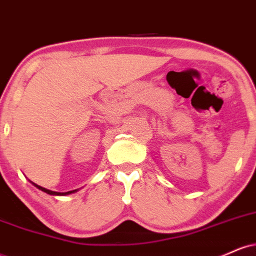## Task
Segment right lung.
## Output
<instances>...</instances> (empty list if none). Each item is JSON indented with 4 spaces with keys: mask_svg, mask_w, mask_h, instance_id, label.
<instances>
[{
    "mask_svg": "<svg viewBox=\"0 0 256 256\" xmlns=\"http://www.w3.org/2000/svg\"><path fill=\"white\" fill-rule=\"evenodd\" d=\"M32 183V182H31ZM34 185V186L37 188V189H40V190H42V192H46V194H49V195H54V196H61V195H68V194H72V192H74V190H73V192H52V190H48V189H46V188H43V186H40V185H37V184H34V183H32Z\"/></svg>",
    "mask_w": 256,
    "mask_h": 256,
    "instance_id": "1",
    "label": "right lung"
}]
</instances>
